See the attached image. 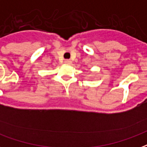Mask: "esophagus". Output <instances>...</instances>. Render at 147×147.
Wrapping results in <instances>:
<instances>
[{"instance_id":"esophagus-1","label":"esophagus","mask_w":147,"mask_h":147,"mask_svg":"<svg viewBox=\"0 0 147 147\" xmlns=\"http://www.w3.org/2000/svg\"><path fill=\"white\" fill-rule=\"evenodd\" d=\"M65 64H67V65H71V60H65Z\"/></svg>"}]
</instances>
